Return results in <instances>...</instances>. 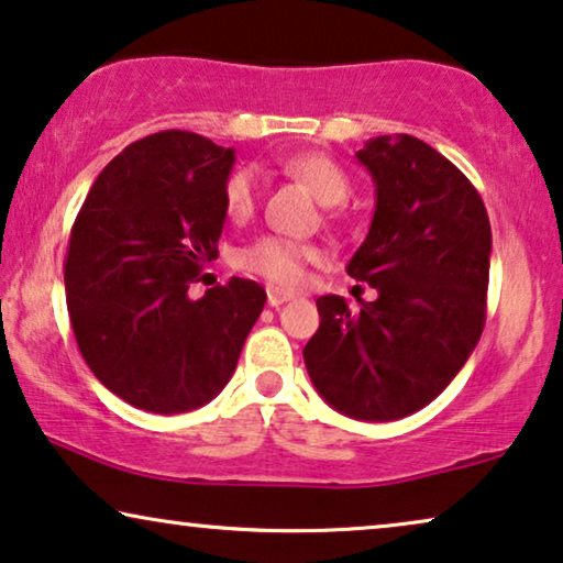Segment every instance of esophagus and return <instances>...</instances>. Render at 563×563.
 Listing matches in <instances>:
<instances>
[{"label":"esophagus","mask_w":563,"mask_h":563,"mask_svg":"<svg viewBox=\"0 0 563 563\" xmlns=\"http://www.w3.org/2000/svg\"><path fill=\"white\" fill-rule=\"evenodd\" d=\"M266 297H268V305H272V307H279V305L289 302V299H291L289 291L276 289V287H268V289H266Z\"/></svg>","instance_id":"esophagus-1"}]
</instances>
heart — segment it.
Returning <instances> with one entry per match:
<instances>
[{
    "mask_svg": "<svg viewBox=\"0 0 563 563\" xmlns=\"http://www.w3.org/2000/svg\"><path fill=\"white\" fill-rule=\"evenodd\" d=\"M279 166L297 181H302L322 205H338L349 197L351 179L343 166L325 153L307 151L279 161ZM225 210L233 220H245L256 207L258 179L251 168H235L225 181ZM322 258V251L312 243L291 241L282 235H261L238 253V266L258 274L279 287H297L305 279L307 264Z\"/></svg>",
    "mask_w": 563,
    "mask_h": 563,
    "instance_id": "obj_1",
    "label": "heart"
}]
</instances>
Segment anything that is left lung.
<instances>
[{"instance_id":"8db88e82","label":"left lung","mask_w":563,"mask_h":563,"mask_svg":"<svg viewBox=\"0 0 563 563\" xmlns=\"http://www.w3.org/2000/svg\"><path fill=\"white\" fill-rule=\"evenodd\" d=\"M356 158L376 210L349 274L379 297L358 312L320 297L305 366L338 412L387 422L433 402L479 343L492 230L474 184L418 137H374Z\"/></svg>"}]
</instances>
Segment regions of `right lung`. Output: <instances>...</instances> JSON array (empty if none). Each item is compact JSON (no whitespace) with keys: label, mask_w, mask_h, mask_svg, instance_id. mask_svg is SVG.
<instances>
[{"label":"right lung","mask_w":563,"mask_h":563,"mask_svg":"<svg viewBox=\"0 0 563 563\" xmlns=\"http://www.w3.org/2000/svg\"><path fill=\"white\" fill-rule=\"evenodd\" d=\"M233 161L197 133H153L104 166L74 220L64 282L76 343L141 410L189 412L218 397L266 305L264 287L238 276L189 299L218 258Z\"/></svg>","instance_id":"right-lung-1"}]
</instances>
